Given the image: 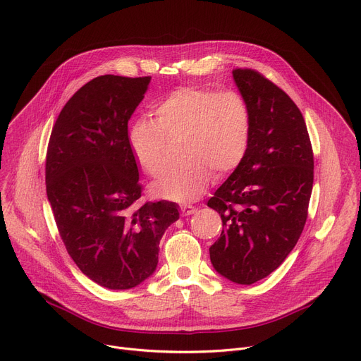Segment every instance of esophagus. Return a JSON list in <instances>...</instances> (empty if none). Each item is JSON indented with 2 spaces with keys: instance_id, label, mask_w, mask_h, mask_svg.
Segmentation results:
<instances>
[{
  "instance_id": "34e87169",
  "label": "esophagus",
  "mask_w": 361,
  "mask_h": 361,
  "mask_svg": "<svg viewBox=\"0 0 361 361\" xmlns=\"http://www.w3.org/2000/svg\"><path fill=\"white\" fill-rule=\"evenodd\" d=\"M195 212H197V209L192 207V205H190V204L181 205V214H183V216H191V214H194Z\"/></svg>"
}]
</instances>
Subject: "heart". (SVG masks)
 <instances>
[{
	"mask_svg": "<svg viewBox=\"0 0 361 361\" xmlns=\"http://www.w3.org/2000/svg\"><path fill=\"white\" fill-rule=\"evenodd\" d=\"M152 120L137 121L128 144L138 167L159 176L167 164L166 138L183 137L180 166L169 167L151 190L160 198L188 201L207 188L213 173L221 177L244 160L251 135L247 101L234 90L183 87L154 104Z\"/></svg>",
	"mask_w": 361,
	"mask_h": 361,
	"instance_id": "heart-1",
	"label": "heart"
}]
</instances>
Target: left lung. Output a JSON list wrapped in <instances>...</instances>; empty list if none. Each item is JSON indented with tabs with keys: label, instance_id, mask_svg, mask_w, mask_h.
I'll list each match as a JSON object with an SVG mask.
<instances>
[{
	"label": "left lung",
	"instance_id": "8db88e82",
	"mask_svg": "<svg viewBox=\"0 0 361 361\" xmlns=\"http://www.w3.org/2000/svg\"><path fill=\"white\" fill-rule=\"evenodd\" d=\"M233 77L251 135L244 160L207 202L223 220L210 260L230 281L252 284L280 267L302 233L314 157L302 114L281 88L250 68Z\"/></svg>",
	"mask_w": 361,
	"mask_h": 361
}]
</instances>
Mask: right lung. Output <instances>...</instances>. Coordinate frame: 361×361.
Segmentation results:
<instances>
[{"instance_id": "add662e5", "label": "right lung", "mask_w": 361, "mask_h": 361, "mask_svg": "<svg viewBox=\"0 0 361 361\" xmlns=\"http://www.w3.org/2000/svg\"><path fill=\"white\" fill-rule=\"evenodd\" d=\"M149 81L111 74L88 81L61 110L47 149V197L60 237L77 267L111 290L154 273L160 240L180 217L176 202L135 205L142 185L128 120Z\"/></svg>"}]
</instances>
